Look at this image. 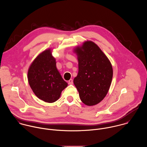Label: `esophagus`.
<instances>
[{"mask_svg": "<svg viewBox=\"0 0 147 147\" xmlns=\"http://www.w3.org/2000/svg\"><path fill=\"white\" fill-rule=\"evenodd\" d=\"M73 84V80L72 79H70L69 81H68V84L71 85V84Z\"/></svg>", "mask_w": 147, "mask_h": 147, "instance_id": "obj_1", "label": "esophagus"}]
</instances>
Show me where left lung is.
Returning a JSON list of instances; mask_svg holds the SVG:
<instances>
[{
	"label": "left lung",
	"mask_w": 147,
	"mask_h": 147,
	"mask_svg": "<svg viewBox=\"0 0 147 147\" xmlns=\"http://www.w3.org/2000/svg\"><path fill=\"white\" fill-rule=\"evenodd\" d=\"M77 55L79 71L74 79L81 101L85 105L100 103L110 89L113 75L111 63L98 46L85 41L73 50Z\"/></svg>",
	"instance_id": "1"
}]
</instances>
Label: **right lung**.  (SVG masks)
I'll list each match as a JSON object with an SVG mask.
<instances>
[{
  "label": "right lung",
  "instance_id": "add662e5",
  "mask_svg": "<svg viewBox=\"0 0 147 147\" xmlns=\"http://www.w3.org/2000/svg\"><path fill=\"white\" fill-rule=\"evenodd\" d=\"M56 63L52 49L49 48L37 55L28 71V83L33 92L39 99L49 103L57 101L68 85Z\"/></svg>",
  "mask_w": 147,
  "mask_h": 147
}]
</instances>
